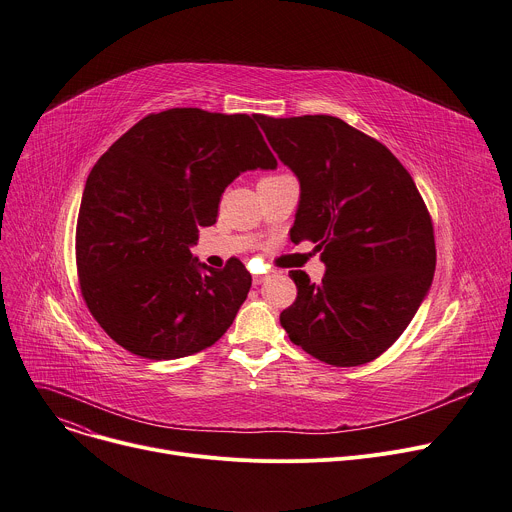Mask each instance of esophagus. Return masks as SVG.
I'll return each mask as SVG.
<instances>
[{
  "instance_id": "esophagus-1",
  "label": "esophagus",
  "mask_w": 512,
  "mask_h": 512,
  "mask_svg": "<svg viewBox=\"0 0 512 512\" xmlns=\"http://www.w3.org/2000/svg\"><path fill=\"white\" fill-rule=\"evenodd\" d=\"M267 278H269L267 274H255V276H253V286H259V284H263Z\"/></svg>"
}]
</instances>
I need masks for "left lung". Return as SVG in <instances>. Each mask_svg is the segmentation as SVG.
I'll return each mask as SVG.
<instances>
[{
	"label": "left lung",
	"mask_w": 512,
	"mask_h": 512,
	"mask_svg": "<svg viewBox=\"0 0 512 512\" xmlns=\"http://www.w3.org/2000/svg\"><path fill=\"white\" fill-rule=\"evenodd\" d=\"M259 125L300 183L292 243L321 251V284L292 269L298 294L280 315L290 342L333 366L379 358L410 325L436 265L432 220L403 164L331 115Z\"/></svg>",
	"instance_id": "1"
}]
</instances>
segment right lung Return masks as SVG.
<instances>
[{"label": "right lung", "instance_id": "right-lung-1", "mask_svg": "<svg viewBox=\"0 0 512 512\" xmlns=\"http://www.w3.org/2000/svg\"><path fill=\"white\" fill-rule=\"evenodd\" d=\"M259 115L168 109L135 123L90 170L76 263L92 317L127 352L175 360L210 348L251 288L238 259L212 269L191 255L224 189L276 168Z\"/></svg>", "mask_w": 512, "mask_h": 512}]
</instances>
